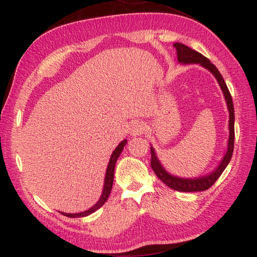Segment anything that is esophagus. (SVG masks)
<instances>
[{"label": "esophagus", "mask_w": 257, "mask_h": 257, "mask_svg": "<svg viewBox=\"0 0 257 257\" xmlns=\"http://www.w3.org/2000/svg\"><path fill=\"white\" fill-rule=\"evenodd\" d=\"M145 129H146V125L142 121H134V122L130 124L129 133L132 136H139V135L144 134Z\"/></svg>", "instance_id": "obj_1"}]
</instances>
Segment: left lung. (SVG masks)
<instances>
[{"label":"left lung","mask_w":257,"mask_h":257,"mask_svg":"<svg viewBox=\"0 0 257 257\" xmlns=\"http://www.w3.org/2000/svg\"><path fill=\"white\" fill-rule=\"evenodd\" d=\"M176 51H177V60L180 63L183 64H200L203 67H206L211 72L214 77L217 78V81L220 85L221 90L225 95V99L227 101V106L229 110V141H228V149L225 157L221 161L220 165L218 166L216 171H213L211 174L203 177H197V179H180V177L172 176L171 174L163 169L160 161L157 160L154 152V148L151 147V154H152V160H151V166L154 171V173L160 179L163 183H165L169 188L180 191V192H199V191H206L209 188H211L214 182L218 180V177L222 174V172L228 165V163L230 162L232 152H234V139H235V113H234V104H232V99L230 95V92L228 90L225 81L221 76V74L219 73L217 67L210 62V60L204 57L202 54L198 53L193 49H191L188 46L183 44L176 43L173 45Z\"/></svg>","instance_id":"1"}]
</instances>
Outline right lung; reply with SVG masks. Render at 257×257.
<instances>
[{"label": "right lung", "instance_id": "add662e5", "mask_svg": "<svg viewBox=\"0 0 257 257\" xmlns=\"http://www.w3.org/2000/svg\"><path fill=\"white\" fill-rule=\"evenodd\" d=\"M127 144V141H122L119 145L118 147L114 149V152L112 153V155L110 157V162H109V165H108V169H106V174H105V179H104V188H103V192H102V195L97 203H95L94 206H93L91 209L86 210V211H83L80 213H64L62 212L64 216L69 217V218H80V217H85L88 216V214L93 213L94 211H96L97 209L101 208L103 204L106 202V200H108L110 192H111V189H112V184H113V175H114V167H115V163L116 160H118V157L120 156L121 152H122L123 146Z\"/></svg>", "mask_w": 257, "mask_h": 257}]
</instances>
